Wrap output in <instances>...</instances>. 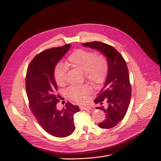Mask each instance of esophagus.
Returning a JSON list of instances; mask_svg holds the SVG:
<instances>
[{"label": "esophagus", "instance_id": "34e87169", "mask_svg": "<svg viewBox=\"0 0 161 161\" xmlns=\"http://www.w3.org/2000/svg\"><path fill=\"white\" fill-rule=\"evenodd\" d=\"M90 109H91V108L89 106H80V110H87Z\"/></svg>", "mask_w": 161, "mask_h": 161}]
</instances>
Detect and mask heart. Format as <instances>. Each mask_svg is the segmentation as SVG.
I'll use <instances>...</instances> for the list:
<instances>
[{"label": "heart", "mask_w": 161, "mask_h": 161, "mask_svg": "<svg viewBox=\"0 0 161 161\" xmlns=\"http://www.w3.org/2000/svg\"><path fill=\"white\" fill-rule=\"evenodd\" d=\"M68 65L84 73L86 78L94 85H100L104 82L108 71V61L104 55H95L93 51L79 49L74 51L68 57ZM67 67L59 63L54 69V78L59 86L65 85ZM92 91L88 85L71 86L66 91L68 98L77 103L82 104L88 100V96Z\"/></svg>", "instance_id": "heart-1"}]
</instances>
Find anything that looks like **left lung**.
Segmentation results:
<instances>
[{"label": "left lung", "instance_id": "8db88e82", "mask_svg": "<svg viewBox=\"0 0 161 161\" xmlns=\"http://www.w3.org/2000/svg\"><path fill=\"white\" fill-rule=\"evenodd\" d=\"M83 46L98 50L106 57L108 71L104 85L94 102L97 109L106 113V119L98 124L102 129H110L123 119L131 96L130 76L125 61L114 47L100 42L82 43ZM106 103L103 106V102Z\"/></svg>", "mask_w": 161, "mask_h": 161}]
</instances>
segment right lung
Here are the masks:
<instances>
[{
  "mask_svg": "<svg viewBox=\"0 0 161 161\" xmlns=\"http://www.w3.org/2000/svg\"><path fill=\"white\" fill-rule=\"evenodd\" d=\"M70 47H62L45 50L37 54L28 67L25 88L30 109L43 130L51 136L65 137L75 131L74 114L79 107L69 102L61 110H57L55 91L57 83L54 69Z\"/></svg>",
  "mask_w": 161,
  "mask_h": 161,
  "instance_id": "add662e5",
  "label": "right lung"
}]
</instances>
